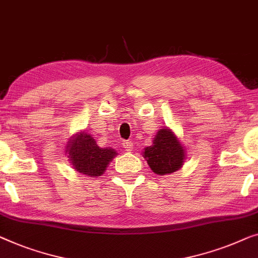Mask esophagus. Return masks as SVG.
I'll return each mask as SVG.
<instances>
[{
    "instance_id": "esophagus-1",
    "label": "esophagus",
    "mask_w": 258,
    "mask_h": 258,
    "mask_svg": "<svg viewBox=\"0 0 258 258\" xmlns=\"http://www.w3.org/2000/svg\"><path fill=\"white\" fill-rule=\"evenodd\" d=\"M122 147L125 149V151H133L134 143L132 141H123L122 142Z\"/></svg>"
}]
</instances>
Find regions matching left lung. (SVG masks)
<instances>
[{"label":"left lung","mask_w":258,"mask_h":258,"mask_svg":"<svg viewBox=\"0 0 258 258\" xmlns=\"http://www.w3.org/2000/svg\"><path fill=\"white\" fill-rule=\"evenodd\" d=\"M143 157L156 174H170L184 165L186 150L172 130L164 126L157 132L152 145L144 149Z\"/></svg>","instance_id":"1"}]
</instances>
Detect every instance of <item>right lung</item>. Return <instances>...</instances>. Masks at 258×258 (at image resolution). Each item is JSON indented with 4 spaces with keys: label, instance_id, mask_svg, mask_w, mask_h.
<instances>
[{
    "label": "right lung",
    "instance_id": "obj_1",
    "mask_svg": "<svg viewBox=\"0 0 258 258\" xmlns=\"http://www.w3.org/2000/svg\"><path fill=\"white\" fill-rule=\"evenodd\" d=\"M65 151L73 169L91 177H100L106 172L108 164L117 155L113 148H100L94 137L85 130L70 138Z\"/></svg>",
    "mask_w": 258,
    "mask_h": 258
}]
</instances>
